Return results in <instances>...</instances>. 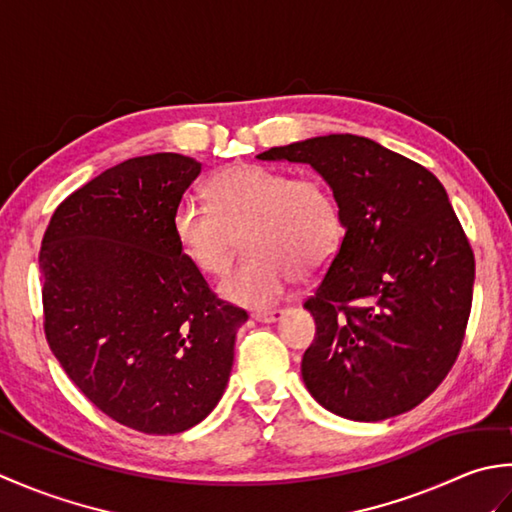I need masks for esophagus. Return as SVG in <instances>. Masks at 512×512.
<instances>
[{
  "label": "esophagus",
  "instance_id": "1",
  "mask_svg": "<svg viewBox=\"0 0 512 512\" xmlns=\"http://www.w3.org/2000/svg\"><path fill=\"white\" fill-rule=\"evenodd\" d=\"M281 314H284V310H266V312H255L253 319L259 323H275L281 319Z\"/></svg>",
  "mask_w": 512,
  "mask_h": 512
}]
</instances>
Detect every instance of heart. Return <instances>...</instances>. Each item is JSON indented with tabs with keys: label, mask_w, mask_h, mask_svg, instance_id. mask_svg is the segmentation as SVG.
I'll return each mask as SVG.
<instances>
[{
	"label": "heart",
	"mask_w": 512,
	"mask_h": 512,
	"mask_svg": "<svg viewBox=\"0 0 512 512\" xmlns=\"http://www.w3.org/2000/svg\"><path fill=\"white\" fill-rule=\"evenodd\" d=\"M209 198L211 204L180 200L171 217L173 237L202 275L220 277L246 235L250 257L220 284V295L235 306H273L297 275L317 277L339 255L343 206L321 176L235 165L211 180Z\"/></svg>",
	"instance_id": "1"
}]
</instances>
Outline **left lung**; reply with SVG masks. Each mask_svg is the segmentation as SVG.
Listing matches in <instances>:
<instances>
[{
  "label": "left lung",
  "mask_w": 512,
  "mask_h": 512,
  "mask_svg": "<svg viewBox=\"0 0 512 512\" xmlns=\"http://www.w3.org/2000/svg\"><path fill=\"white\" fill-rule=\"evenodd\" d=\"M257 158L310 165L343 206L339 255L303 303L317 323L301 361L312 398L356 422L420 405L458 358L475 281L473 250L440 180L352 134Z\"/></svg>",
  "instance_id": "1"
}]
</instances>
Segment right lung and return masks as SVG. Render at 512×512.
<instances>
[{
  "mask_svg": "<svg viewBox=\"0 0 512 512\" xmlns=\"http://www.w3.org/2000/svg\"><path fill=\"white\" fill-rule=\"evenodd\" d=\"M200 171L180 154L103 171L57 206L39 253L52 354L103 413L156 436L215 409L248 319L173 237V211Z\"/></svg>",
  "mask_w": 512,
  "mask_h": 512,
  "instance_id": "right-lung-1",
  "label": "right lung"
}]
</instances>
